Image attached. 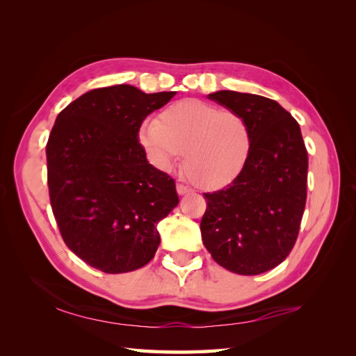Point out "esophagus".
I'll use <instances>...</instances> for the list:
<instances>
[{
    "instance_id": "1",
    "label": "esophagus",
    "mask_w": 356,
    "mask_h": 356,
    "mask_svg": "<svg viewBox=\"0 0 356 356\" xmlns=\"http://www.w3.org/2000/svg\"><path fill=\"white\" fill-rule=\"evenodd\" d=\"M176 190H177V194H179V195H185V194H188V193H191L190 188L185 186L184 184H177Z\"/></svg>"
}]
</instances>
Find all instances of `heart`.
<instances>
[{
    "instance_id": "1",
    "label": "heart",
    "mask_w": 356,
    "mask_h": 356,
    "mask_svg": "<svg viewBox=\"0 0 356 356\" xmlns=\"http://www.w3.org/2000/svg\"><path fill=\"white\" fill-rule=\"evenodd\" d=\"M138 142L156 168L170 171L182 154L184 170L202 190H218L236 180L252 151V131L243 116L199 99L166 107L159 120H143Z\"/></svg>"
}]
</instances>
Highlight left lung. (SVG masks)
<instances>
[{
    "instance_id": "1",
    "label": "left lung",
    "mask_w": 356,
    "mask_h": 356,
    "mask_svg": "<svg viewBox=\"0 0 356 356\" xmlns=\"http://www.w3.org/2000/svg\"><path fill=\"white\" fill-rule=\"evenodd\" d=\"M209 99L238 113L252 131V151L240 176L205 193L203 245L214 261L240 275L278 266L295 245L306 205L307 151L297 120L277 101L231 90Z\"/></svg>"
}]
</instances>
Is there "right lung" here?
<instances>
[{
    "label": "right lung",
    "mask_w": 356,
    "mask_h": 356,
    "mask_svg": "<svg viewBox=\"0 0 356 356\" xmlns=\"http://www.w3.org/2000/svg\"><path fill=\"white\" fill-rule=\"evenodd\" d=\"M174 95L127 84L90 90L51 128L45 154L53 216L70 251L105 274L145 266L161 243L157 223L179 203L174 180L138 142L143 119Z\"/></svg>",
    "instance_id": "add662e5"
}]
</instances>
